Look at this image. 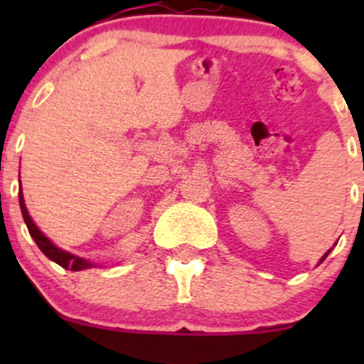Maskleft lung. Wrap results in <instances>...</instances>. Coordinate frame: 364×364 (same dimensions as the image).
<instances>
[{"mask_svg": "<svg viewBox=\"0 0 364 364\" xmlns=\"http://www.w3.org/2000/svg\"><path fill=\"white\" fill-rule=\"evenodd\" d=\"M329 252H331V250H329ZM329 252H328V253H329ZM328 253H326V255H324V257H322V259H321V262H322V260H324V259H326V257H328Z\"/></svg>", "mask_w": 364, "mask_h": 364, "instance_id": "1", "label": "left lung"}]
</instances>
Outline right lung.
Listing matches in <instances>:
<instances>
[{"instance_id": "right-lung-1", "label": "right lung", "mask_w": 364, "mask_h": 364, "mask_svg": "<svg viewBox=\"0 0 364 364\" xmlns=\"http://www.w3.org/2000/svg\"><path fill=\"white\" fill-rule=\"evenodd\" d=\"M19 204H21V211H23V218L26 222V225H28V230L29 234H31V237L35 240V243L38 245L40 250L43 252V255L49 257L50 260H54L56 264H60L61 267H65V269H70V271H80V269H87V267H91L93 264L87 262V260L84 259H79V257L72 255V253L65 252V250H60L58 247H54L53 243H50L49 240H47L46 236H43L42 232L38 230V227L33 223L31 216L28 215V209H26L24 205V199H23V192H19Z\"/></svg>"}]
</instances>
